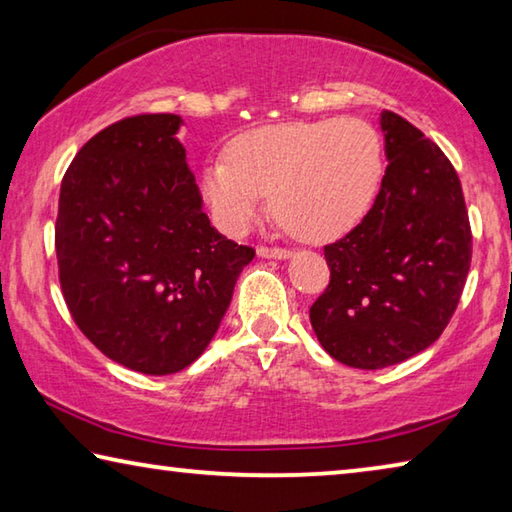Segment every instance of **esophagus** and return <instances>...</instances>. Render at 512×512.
Masks as SVG:
<instances>
[{
  "label": "esophagus",
  "instance_id": "esophagus-1",
  "mask_svg": "<svg viewBox=\"0 0 512 512\" xmlns=\"http://www.w3.org/2000/svg\"><path fill=\"white\" fill-rule=\"evenodd\" d=\"M257 255L262 259H289L291 250L287 248H268V246H259Z\"/></svg>",
  "mask_w": 512,
  "mask_h": 512
}]
</instances>
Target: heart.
I'll return each mask as SVG.
<instances>
[{"instance_id":"b5f03b06","label":"heart","mask_w":512,"mask_h":512,"mask_svg":"<svg viewBox=\"0 0 512 512\" xmlns=\"http://www.w3.org/2000/svg\"><path fill=\"white\" fill-rule=\"evenodd\" d=\"M384 173V153L368 121L298 119L241 133L228 160L203 169V196L214 221L241 235L271 194L275 219L305 241H325L352 230Z\"/></svg>"}]
</instances>
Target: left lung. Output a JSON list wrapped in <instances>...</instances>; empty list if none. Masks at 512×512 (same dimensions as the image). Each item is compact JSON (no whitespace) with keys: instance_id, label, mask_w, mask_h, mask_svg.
Here are the masks:
<instances>
[{"instance_id":"left-lung-1","label":"left lung","mask_w":512,"mask_h":512,"mask_svg":"<svg viewBox=\"0 0 512 512\" xmlns=\"http://www.w3.org/2000/svg\"><path fill=\"white\" fill-rule=\"evenodd\" d=\"M388 167L370 212L325 246L329 284L309 309L329 357L379 370L427 350L454 316L472 232L452 162L409 121L379 117Z\"/></svg>"}]
</instances>
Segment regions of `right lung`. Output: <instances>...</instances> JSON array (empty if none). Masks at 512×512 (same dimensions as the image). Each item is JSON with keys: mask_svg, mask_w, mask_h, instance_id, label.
Returning a JSON list of instances; mask_svg holds the SVG:
<instances>
[{"mask_svg": "<svg viewBox=\"0 0 512 512\" xmlns=\"http://www.w3.org/2000/svg\"><path fill=\"white\" fill-rule=\"evenodd\" d=\"M178 115L103 128L60 185L58 275L69 314L106 354L144 375L187 368L214 339L255 250L203 212Z\"/></svg>", "mask_w": 512, "mask_h": 512, "instance_id": "1", "label": "right lung"}]
</instances>
